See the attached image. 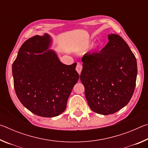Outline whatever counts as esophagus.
I'll list each match as a JSON object with an SVG mask.
<instances>
[{
  "label": "esophagus",
  "instance_id": "esophagus-1",
  "mask_svg": "<svg viewBox=\"0 0 148 148\" xmlns=\"http://www.w3.org/2000/svg\"><path fill=\"white\" fill-rule=\"evenodd\" d=\"M76 70V71L78 72V74H80V73H81V72H82V65L80 64L79 62H77Z\"/></svg>",
  "mask_w": 148,
  "mask_h": 148
}]
</instances>
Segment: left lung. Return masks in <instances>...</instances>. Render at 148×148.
Returning <instances> with one entry per match:
<instances>
[{"instance_id":"1","label":"left lung","mask_w":148,"mask_h":148,"mask_svg":"<svg viewBox=\"0 0 148 148\" xmlns=\"http://www.w3.org/2000/svg\"><path fill=\"white\" fill-rule=\"evenodd\" d=\"M109 42L99 53L82 57L80 80L88 105L102 115L112 114L129 103L137 76L134 55L119 35H108Z\"/></svg>"}]
</instances>
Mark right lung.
<instances>
[{
    "mask_svg": "<svg viewBox=\"0 0 148 148\" xmlns=\"http://www.w3.org/2000/svg\"><path fill=\"white\" fill-rule=\"evenodd\" d=\"M49 34L32 36L20 47L12 64L17 98L32 113L53 117L63 112L74 85L79 79L75 63L59 61Z\"/></svg>",
    "mask_w": 148,
    "mask_h": 148,
    "instance_id": "1",
    "label": "right lung"
}]
</instances>
